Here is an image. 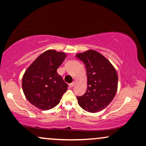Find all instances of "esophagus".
I'll use <instances>...</instances> for the list:
<instances>
[{"instance_id": "esophagus-1", "label": "esophagus", "mask_w": 146, "mask_h": 146, "mask_svg": "<svg viewBox=\"0 0 146 146\" xmlns=\"http://www.w3.org/2000/svg\"><path fill=\"white\" fill-rule=\"evenodd\" d=\"M74 85H75V82H72V83H70V84H69V87L70 88H72V87H73V86H74Z\"/></svg>"}]
</instances>
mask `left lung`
Wrapping results in <instances>:
<instances>
[{
  "label": "left lung",
  "mask_w": 146,
  "mask_h": 146,
  "mask_svg": "<svg viewBox=\"0 0 146 146\" xmlns=\"http://www.w3.org/2000/svg\"><path fill=\"white\" fill-rule=\"evenodd\" d=\"M84 63L87 76V89L77 96L83 110L96 113L105 109L114 98L118 88V76L113 65L103 55L94 50L76 55Z\"/></svg>",
  "instance_id": "left-lung-1"
}]
</instances>
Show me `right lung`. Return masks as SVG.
<instances>
[{"label": "right lung", "mask_w": 146, "mask_h": 146, "mask_svg": "<svg viewBox=\"0 0 146 146\" xmlns=\"http://www.w3.org/2000/svg\"><path fill=\"white\" fill-rule=\"evenodd\" d=\"M66 57L64 52L46 50L24 73L22 79L24 94L30 103L40 110L55 107L67 90L68 84L57 72Z\"/></svg>", "instance_id": "add662e5"}]
</instances>
